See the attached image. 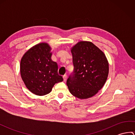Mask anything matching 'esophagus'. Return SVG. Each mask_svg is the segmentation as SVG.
I'll use <instances>...</instances> for the list:
<instances>
[{
	"instance_id": "1",
	"label": "esophagus",
	"mask_w": 135,
	"mask_h": 135,
	"mask_svg": "<svg viewBox=\"0 0 135 135\" xmlns=\"http://www.w3.org/2000/svg\"><path fill=\"white\" fill-rule=\"evenodd\" d=\"M62 77H63V79H64V82H65L66 81H67V75H64Z\"/></svg>"
}]
</instances>
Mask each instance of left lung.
<instances>
[{"instance_id": "left-lung-1", "label": "left lung", "mask_w": 135, "mask_h": 135, "mask_svg": "<svg viewBox=\"0 0 135 135\" xmlns=\"http://www.w3.org/2000/svg\"><path fill=\"white\" fill-rule=\"evenodd\" d=\"M71 51L74 71L67 81L68 89L77 98H89L101 89L107 79V59L104 53L90 42H79Z\"/></svg>"}]
</instances>
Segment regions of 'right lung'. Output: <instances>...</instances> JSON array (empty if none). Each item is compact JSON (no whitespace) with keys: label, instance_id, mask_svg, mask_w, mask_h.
I'll use <instances>...</instances> for the list:
<instances>
[{"label":"right lung","instance_id":"add662e5","mask_svg":"<svg viewBox=\"0 0 135 135\" xmlns=\"http://www.w3.org/2000/svg\"><path fill=\"white\" fill-rule=\"evenodd\" d=\"M50 50L47 44L41 43L28 50L21 60L22 81L28 89L36 95L49 93L55 84L63 81L58 74V65L51 60Z\"/></svg>","mask_w":135,"mask_h":135}]
</instances>
